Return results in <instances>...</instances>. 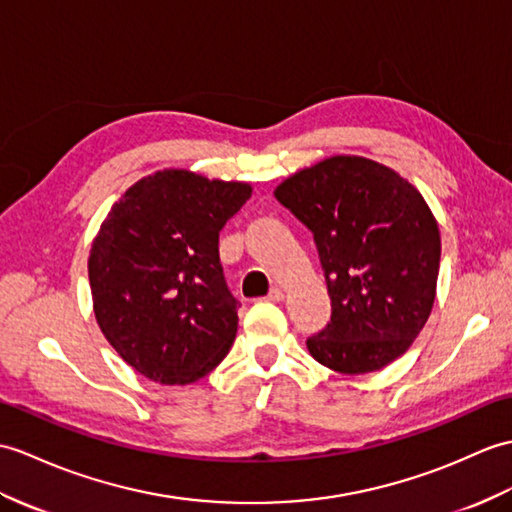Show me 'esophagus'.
Masks as SVG:
<instances>
[{"instance_id": "1", "label": "esophagus", "mask_w": 512, "mask_h": 512, "mask_svg": "<svg viewBox=\"0 0 512 512\" xmlns=\"http://www.w3.org/2000/svg\"><path fill=\"white\" fill-rule=\"evenodd\" d=\"M266 299H268V301H275V303L281 301V299H283V290H281V288H272V290L268 292Z\"/></svg>"}]
</instances>
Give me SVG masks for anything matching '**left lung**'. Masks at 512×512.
Wrapping results in <instances>:
<instances>
[{
	"mask_svg": "<svg viewBox=\"0 0 512 512\" xmlns=\"http://www.w3.org/2000/svg\"><path fill=\"white\" fill-rule=\"evenodd\" d=\"M275 198L314 235L331 320L307 338L344 375L379 371L408 351L432 312L441 235L406 178L362 157H331L290 176Z\"/></svg>",
	"mask_w": 512,
	"mask_h": 512,
	"instance_id": "left-lung-1",
	"label": "left lung"
}]
</instances>
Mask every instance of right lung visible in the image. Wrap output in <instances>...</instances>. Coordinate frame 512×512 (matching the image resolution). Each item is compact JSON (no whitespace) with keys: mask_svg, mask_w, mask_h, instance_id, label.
Masks as SVG:
<instances>
[{"mask_svg":"<svg viewBox=\"0 0 512 512\" xmlns=\"http://www.w3.org/2000/svg\"><path fill=\"white\" fill-rule=\"evenodd\" d=\"M248 198L246 183L163 170L109 211L89 257L93 312L139 375L192 384L229 353L240 301L224 279L218 240Z\"/></svg>","mask_w":512,"mask_h":512,"instance_id":"add662e5","label":"right lung"}]
</instances>
